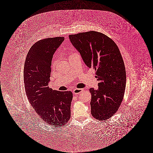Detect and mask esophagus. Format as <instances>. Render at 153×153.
<instances>
[{
    "label": "esophagus",
    "instance_id": "obj_1",
    "mask_svg": "<svg viewBox=\"0 0 153 153\" xmlns=\"http://www.w3.org/2000/svg\"><path fill=\"white\" fill-rule=\"evenodd\" d=\"M82 90H83V89H82V88H75V89H74L73 93L74 94L77 95V94H79L81 93L82 91Z\"/></svg>",
    "mask_w": 153,
    "mask_h": 153
}]
</instances>
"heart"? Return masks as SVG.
I'll list each match as a JSON object with an SVG mask.
<instances>
[{
	"label": "heart",
	"instance_id": "b5f03b06",
	"mask_svg": "<svg viewBox=\"0 0 153 153\" xmlns=\"http://www.w3.org/2000/svg\"><path fill=\"white\" fill-rule=\"evenodd\" d=\"M56 64V61H54V62H53V65H54Z\"/></svg>",
	"mask_w": 153,
	"mask_h": 153
}]
</instances>
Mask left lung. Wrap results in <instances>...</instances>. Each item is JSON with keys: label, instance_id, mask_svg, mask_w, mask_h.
Wrapping results in <instances>:
<instances>
[{"label": "left lung", "instance_id": "left-lung-1", "mask_svg": "<svg viewBox=\"0 0 153 153\" xmlns=\"http://www.w3.org/2000/svg\"><path fill=\"white\" fill-rule=\"evenodd\" d=\"M69 38L85 65L96 70L99 87L90 89L91 114L107 120L118 111L125 94L126 69L120 50L111 38L97 31L71 35Z\"/></svg>", "mask_w": 153, "mask_h": 153}]
</instances>
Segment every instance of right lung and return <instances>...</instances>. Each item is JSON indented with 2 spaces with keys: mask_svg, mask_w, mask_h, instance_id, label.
<instances>
[{
  "mask_svg": "<svg viewBox=\"0 0 153 153\" xmlns=\"http://www.w3.org/2000/svg\"><path fill=\"white\" fill-rule=\"evenodd\" d=\"M64 40V37L48 38L34 44L23 70L25 91L34 111L49 125L58 127L70 120L73 98L70 91L53 90L48 86L53 56Z\"/></svg>",
  "mask_w": 153,
  "mask_h": 153,
  "instance_id": "1",
  "label": "right lung"
}]
</instances>
